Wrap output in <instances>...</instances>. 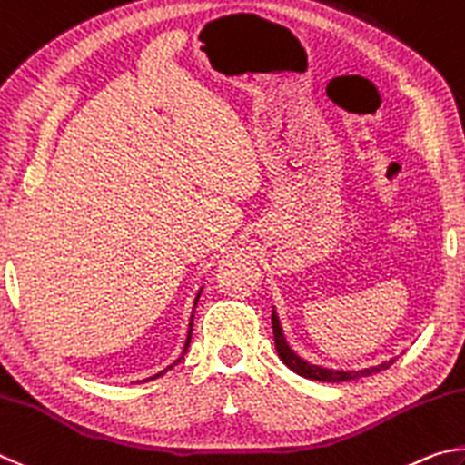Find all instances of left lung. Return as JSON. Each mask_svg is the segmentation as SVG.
<instances>
[{"label":"left lung","instance_id":"obj_1","mask_svg":"<svg viewBox=\"0 0 465 465\" xmlns=\"http://www.w3.org/2000/svg\"><path fill=\"white\" fill-rule=\"evenodd\" d=\"M272 324H273V337H275V349H278V355L282 357V361L288 365V368L298 373V376H302L306 380H316V381H349V380H357V378H365V376H371V373H378V371H384L388 370L390 365H392L398 357H392V360L388 361H381L378 365H371V368H363V370H332V368H322V365H314V363H308L306 360H302L294 349L288 345L286 335H283V329H282V322H280V316L278 311H272Z\"/></svg>","mask_w":465,"mask_h":465}]
</instances>
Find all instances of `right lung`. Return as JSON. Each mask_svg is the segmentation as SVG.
I'll use <instances>...</instances> for the list:
<instances>
[{
	"instance_id": "add662e5",
	"label": "right lung",
	"mask_w": 465,
	"mask_h": 465,
	"mask_svg": "<svg viewBox=\"0 0 465 465\" xmlns=\"http://www.w3.org/2000/svg\"><path fill=\"white\" fill-rule=\"evenodd\" d=\"M202 290L203 288H200V292H198V296H195V300H193V308H192V316H190V327H187V337H185V345H183V351H182V355L177 357V360L171 363V365H167L165 370H161L159 373H154V376H151V378H144V380H141V381H151V380H157V378H161L163 373H167L169 370H173L175 365L183 360L185 357V353H187V349H190V341H192V331H193V312H195V306H198V302H200V296H202Z\"/></svg>"
}]
</instances>
